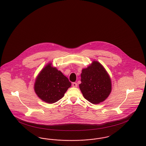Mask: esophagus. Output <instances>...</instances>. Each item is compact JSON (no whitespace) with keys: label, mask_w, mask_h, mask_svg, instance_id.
<instances>
[{"label":"esophagus","mask_w":146,"mask_h":146,"mask_svg":"<svg viewBox=\"0 0 146 146\" xmlns=\"http://www.w3.org/2000/svg\"><path fill=\"white\" fill-rule=\"evenodd\" d=\"M72 86L74 88H77L78 86V84L76 82H73L72 83Z\"/></svg>","instance_id":"1"}]
</instances>
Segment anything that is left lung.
I'll use <instances>...</instances> for the list:
<instances>
[{"instance_id": "left-lung-1", "label": "left lung", "mask_w": 146, "mask_h": 146, "mask_svg": "<svg viewBox=\"0 0 146 146\" xmlns=\"http://www.w3.org/2000/svg\"><path fill=\"white\" fill-rule=\"evenodd\" d=\"M79 88L84 98L90 103L98 104L104 102L111 93L110 77L103 65L93 61L82 70Z\"/></svg>"}]
</instances>
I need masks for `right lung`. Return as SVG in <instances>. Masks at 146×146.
Here are the masks:
<instances>
[{"label": "right lung", "instance_id": "right-lung-1", "mask_svg": "<svg viewBox=\"0 0 146 146\" xmlns=\"http://www.w3.org/2000/svg\"><path fill=\"white\" fill-rule=\"evenodd\" d=\"M49 63L37 76L35 84V93L40 99L48 104H52L61 99L71 82L62 73Z\"/></svg>", "mask_w": 146, "mask_h": 146}]
</instances>
